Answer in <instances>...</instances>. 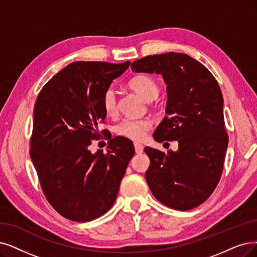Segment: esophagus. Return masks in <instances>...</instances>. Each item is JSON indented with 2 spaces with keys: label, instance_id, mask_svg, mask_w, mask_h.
Segmentation results:
<instances>
[{
  "label": "esophagus",
  "instance_id": "34e87169",
  "mask_svg": "<svg viewBox=\"0 0 257 257\" xmlns=\"http://www.w3.org/2000/svg\"><path fill=\"white\" fill-rule=\"evenodd\" d=\"M134 147H135V152L137 154H141L143 152V146L140 145V143H135Z\"/></svg>",
  "mask_w": 257,
  "mask_h": 257
}]
</instances>
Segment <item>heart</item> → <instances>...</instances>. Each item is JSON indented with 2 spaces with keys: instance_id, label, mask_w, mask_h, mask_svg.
Instances as JSON below:
<instances>
[{
  "instance_id": "1",
  "label": "heart",
  "mask_w": 257,
  "mask_h": 257,
  "mask_svg": "<svg viewBox=\"0 0 257 257\" xmlns=\"http://www.w3.org/2000/svg\"><path fill=\"white\" fill-rule=\"evenodd\" d=\"M128 86L145 100L151 101L159 93L156 81L147 75H138L132 78ZM102 105L108 116H112L117 110L116 90L108 87L102 96ZM152 127V121L149 119H130L121 120L115 126L116 134L135 141H140L146 137L147 132Z\"/></svg>"
}]
</instances>
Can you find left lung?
<instances>
[{
	"label": "left lung",
	"mask_w": 257,
	"mask_h": 257,
	"mask_svg": "<svg viewBox=\"0 0 257 257\" xmlns=\"http://www.w3.org/2000/svg\"><path fill=\"white\" fill-rule=\"evenodd\" d=\"M134 73L159 74L167 83V116L154 139L178 141L167 154L147 147L146 179L154 196L172 209L186 211L206 201L219 182L229 137L223 99L209 69L186 54L148 56L132 64Z\"/></svg>",
	"instance_id": "1"
}]
</instances>
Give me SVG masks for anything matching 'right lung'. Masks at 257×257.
Listing matches in <instances>:
<instances>
[{"label": "right lung", "mask_w": 257, "mask_h": 257, "mask_svg": "<svg viewBox=\"0 0 257 257\" xmlns=\"http://www.w3.org/2000/svg\"><path fill=\"white\" fill-rule=\"evenodd\" d=\"M130 64L70 63L37 98L30 158L46 199L67 219L84 222L105 214L134 156L133 142L119 136L108 141L105 154L88 150L106 116L102 96Z\"/></svg>", "instance_id": "add662e5"}]
</instances>
